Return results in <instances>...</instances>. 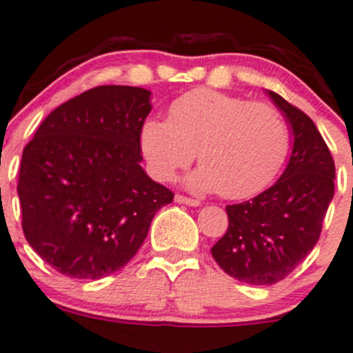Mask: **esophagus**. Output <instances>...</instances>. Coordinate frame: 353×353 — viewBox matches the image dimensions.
I'll return each mask as SVG.
<instances>
[{
    "label": "esophagus",
    "mask_w": 353,
    "mask_h": 353,
    "mask_svg": "<svg viewBox=\"0 0 353 353\" xmlns=\"http://www.w3.org/2000/svg\"><path fill=\"white\" fill-rule=\"evenodd\" d=\"M174 201L182 203V205H189V206H199V205H201L198 199L187 198V196H183V194H176V196H174Z\"/></svg>",
    "instance_id": "34e87169"
}]
</instances>
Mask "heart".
<instances>
[{
    "instance_id": "1",
    "label": "heart",
    "mask_w": 353,
    "mask_h": 353,
    "mask_svg": "<svg viewBox=\"0 0 353 353\" xmlns=\"http://www.w3.org/2000/svg\"><path fill=\"white\" fill-rule=\"evenodd\" d=\"M140 143L155 179H171L196 157L201 168L189 176L196 190H219L225 199H245L270 185L290 150V128L270 103L210 89L174 99L168 119L141 125Z\"/></svg>"
}]
</instances>
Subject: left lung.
Here are the masks:
<instances>
[{"label": "left lung", "mask_w": 353, "mask_h": 353, "mask_svg": "<svg viewBox=\"0 0 353 353\" xmlns=\"http://www.w3.org/2000/svg\"><path fill=\"white\" fill-rule=\"evenodd\" d=\"M292 128V154L276 183L250 201L228 205L229 228L212 247L229 276L273 285L312 252L334 196V161L312 119L268 90Z\"/></svg>", "instance_id": "8db88e82"}]
</instances>
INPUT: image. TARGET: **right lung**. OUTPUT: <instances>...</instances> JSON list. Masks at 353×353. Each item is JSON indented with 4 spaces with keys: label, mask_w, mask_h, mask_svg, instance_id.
Here are the masks:
<instances>
[{
    "label": "right lung",
    "mask_w": 353,
    "mask_h": 353,
    "mask_svg": "<svg viewBox=\"0 0 353 353\" xmlns=\"http://www.w3.org/2000/svg\"><path fill=\"white\" fill-rule=\"evenodd\" d=\"M150 90L99 85L47 115L22 152L19 201L26 240L79 280L108 276L134 257L174 194L140 166Z\"/></svg>",
    "instance_id": "add662e5"
}]
</instances>
